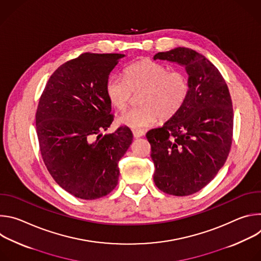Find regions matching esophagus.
<instances>
[{"label": "esophagus", "mask_w": 261, "mask_h": 261, "mask_svg": "<svg viewBox=\"0 0 261 261\" xmlns=\"http://www.w3.org/2000/svg\"><path fill=\"white\" fill-rule=\"evenodd\" d=\"M133 132V136L135 138H138V137H142L144 135V132L142 130H132Z\"/></svg>", "instance_id": "1"}]
</instances>
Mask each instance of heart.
<instances>
[{
    "mask_svg": "<svg viewBox=\"0 0 261 261\" xmlns=\"http://www.w3.org/2000/svg\"><path fill=\"white\" fill-rule=\"evenodd\" d=\"M123 79L111 76L104 87L110 105L124 110L138 94L140 106L127 110L119 122L131 129L140 130L174 117L188 99L189 77L181 70H170L157 62L141 60L128 65Z\"/></svg>",
    "mask_w": 261,
    "mask_h": 261,
    "instance_id": "heart-1",
    "label": "heart"
}]
</instances>
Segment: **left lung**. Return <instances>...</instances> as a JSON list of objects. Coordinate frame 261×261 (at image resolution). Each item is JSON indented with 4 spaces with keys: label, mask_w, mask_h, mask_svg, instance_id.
Masks as SVG:
<instances>
[{
    "label": "left lung",
    "mask_w": 261,
    "mask_h": 261,
    "mask_svg": "<svg viewBox=\"0 0 261 261\" xmlns=\"http://www.w3.org/2000/svg\"><path fill=\"white\" fill-rule=\"evenodd\" d=\"M157 59L185 66L190 93L174 117L146 133L154 181L166 194L187 196L205 187L228 157L233 132L231 97L220 71L195 50L176 47L156 54Z\"/></svg>",
    "instance_id": "8db88e82"
}]
</instances>
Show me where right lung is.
I'll return each mask as SVG.
<instances>
[{"label":"right lung","mask_w":261,"mask_h":261,"mask_svg":"<svg viewBox=\"0 0 261 261\" xmlns=\"http://www.w3.org/2000/svg\"><path fill=\"white\" fill-rule=\"evenodd\" d=\"M121 54L86 53L61 65L49 77L36 111L44 164L61 187L92 200L113 191L119 161L132 142L127 126L102 135L114 121L104 87Z\"/></svg>","instance_id":"1"}]
</instances>
